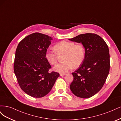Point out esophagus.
I'll return each instance as SVG.
<instances>
[{"label": "esophagus", "mask_w": 121, "mask_h": 121, "mask_svg": "<svg viewBox=\"0 0 121 121\" xmlns=\"http://www.w3.org/2000/svg\"><path fill=\"white\" fill-rule=\"evenodd\" d=\"M65 75V74H60V76H64Z\"/></svg>", "instance_id": "1"}]
</instances>
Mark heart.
Returning a JSON list of instances; mask_svg holds the SVG:
<instances>
[{"mask_svg": "<svg viewBox=\"0 0 121 121\" xmlns=\"http://www.w3.org/2000/svg\"><path fill=\"white\" fill-rule=\"evenodd\" d=\"M54 49L49 48L45 52V58L48 63L56 65L58 55H64L63 63L56 65L53 70L60 74H65L73 67L77 68L82 65L85 58L86 51L81 44L63 40L54 45Z\"/></svg>", "mask_w": 121, "mask_h": 121, "instance_id": "obj_1", "label": "heart"}]
</instances>
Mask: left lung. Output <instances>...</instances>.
Returning <instances> with one entry per match:
<instances>
[{
  "instance_id": "1",
  "label": "left lung",
  "mask_w": 121,
  "mask_h": 121,
  "mask_svg": "<svg viewBox=\"0 0 121 121\" xmlns=\"http://www.w3.org/2000/svg\"><path fill=\"white\" fill-rule=\"evenodd\" d=\"M69 40L81 43L85 48L82 65L72 73L74 80L69 88L76 96L92 97L103 87L110 68L109 49L100 36L94 33L80 34Z\"/></svg>"
}]
</instances>
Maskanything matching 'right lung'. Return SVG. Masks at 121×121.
<instances>
[{
	"label": "right lung",
	"instance_id": "1",
	"mask_svg": "<svg viewBox=\"0 0 121 121\" xmlns=\"http://www.w3.org/2000/svg\"><path fill=\"white\" fill-rule=\"evenodd\" d=\"M52 38L34 33L25 37L16 51L13 69L18 83L29 95L42 97L52 90L60 74L49 73L52 68L45 58V52Z\"/></svg>",
	"mask_w": 121,
	"mask_h": 121
}]
</instances>
